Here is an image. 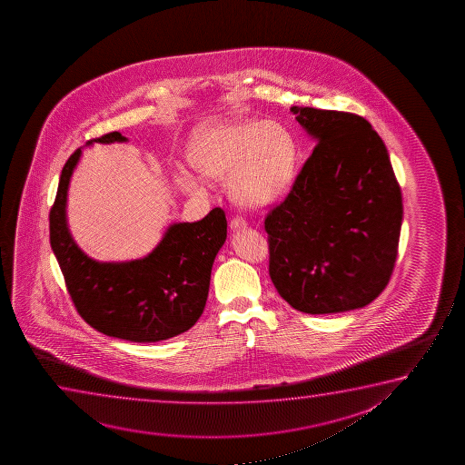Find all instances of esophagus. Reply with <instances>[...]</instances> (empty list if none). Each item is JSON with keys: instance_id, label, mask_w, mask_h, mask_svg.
I'll list each match as a JSON object with an SVG mask.
<instances>
[{"instance_id": "34e87169", "label": "esophagus", "mask_w": 465, "mask_h": 465, "mask_svg": "<svg viewBox=\"0 0 465 465\" xmlns=\"http://www.w3.org/2000/svg\"><path fill=\"white\" fill-rule=\"evenodd\" d=\"M248 227V223L242 219V217H233L232 221H230V229L233 230V232H238V230H244Z\"/></svg>"}]
</instances>
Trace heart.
Here are the masks:
<instances>
[{
    "instance_id": "obj_1",
    "label": "heart",
    "mask_w": 465,
    "mask_h": 465,
    "mask_svg": "<svg viewBox=\"0 0 465 465\" xmlns=\"http://www.w3.org/2000/svg\"><path fill=\"white\" fill-rule=\"evenodd\" d=\"M192 168L206 179L227 180L230 197L246 210H267L292 184L297 144L280 122L236 121L198 132L187 149ZM184 191L195 192V176L181 174Z\"/></svg>"
}]
</instances>
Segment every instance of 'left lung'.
<instances>
[{
	"mask_svg": "<svg viewBox=\"0 0 465 465\" xmlns=\"http://www.w3.org/2000/svg\"><path fill=\"white\" fill-rule=\"evenodd\" d=\"M291 113L316 147L265 219L270 278L297 312L363 308L388 286L401 238L403 204L388 149L361 115Z\"/></svg>",
	"mask_w": 465,
	"mask_h": 465,
	"instance_id": "8db88e82",
	"label": "left lung"
}]
</instances>
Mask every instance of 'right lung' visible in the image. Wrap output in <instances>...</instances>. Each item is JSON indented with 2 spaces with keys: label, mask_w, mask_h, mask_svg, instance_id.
I'll return each mask as SVG.
<instances>
[{
  "label": "right lung",
  "mask_w": 465,
  "mask_h": 465,
  "mask_svg": "<svg viewBox=\"0 0 465 465\" xmlns=\"http://www.w3.org/2000/svg\"><path fill=\"white\" fill-rule=\"evenodd\" d=\"M119 132L85 144L127 143ZM79 147L64 163L49 216L51 248L81 318L108 337L153 343L189 331L203 312L211 268L227 240V219L214 208L198 223H173L157 246L140 259L102 262L77 246L66 216Z\"/></svg>",
  "instance_id": "1"
}]
</instances>
